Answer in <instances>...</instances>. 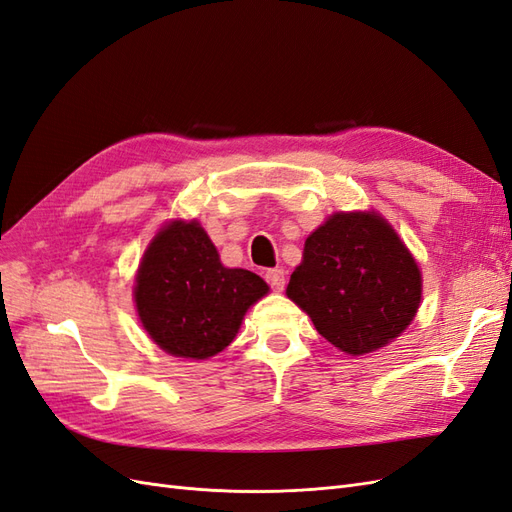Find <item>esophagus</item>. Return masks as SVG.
<instances>
[{
    "label": "esophagus",
    "instance_id": "1",
    "mask_svg": "<svg viewBox=\"0 0 512 512\" xmlns=\"http://www.w3.org/2000/svg\"><path fill=\"white\" fill-rule=\"evenodd\" d=\"M265 280H267L269 286H271L273 290H277V292H282L284 286H286V275H284L282 269H269V271L265 273Z\"/></svg>",
    "mask_w": 512,
    "mask_h": 512
}]
</instances>
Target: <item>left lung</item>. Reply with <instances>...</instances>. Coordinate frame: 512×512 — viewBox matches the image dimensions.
I'll return each instance as SVG.
<instances>
[{
	"mask_svg": "<svg viewBox=\"0 0 512 512\" xmlns=\"http://www.w3.org/2000/svg\"><path fill=\"white\" fill-rule=\"evenodd\" d=\"M288 299L346 354L374 352L406 331L423 277L393 226L376 211H337L307 237Z\"/></svg>",
	"mask_w": 512,
	"mask_h": 512,
	"instance_id": "obj_1",
	"label": "left lung"
}]
</instances>
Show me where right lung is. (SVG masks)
<instances>
[{
	"label": "right lung",
	"instance_id": "right-lung-1",
	"mask_svg": "<svg viewBox=\"0 0 512 512\" xmlns=\"http://www.w3.org/2000/svg\"><path fill=\"white\" fill-rule=\"evenodd\" d=\"M267 292L256 273L222 265L196 220H173L145 250L134 303L143 329L164 352L203 361L235 339L247 309Z\"/></svg>",
	"mask_w": 512,
	"mask_h": 512
}]
</instances>
